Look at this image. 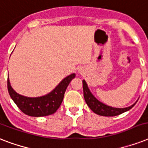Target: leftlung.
<instances>
[{"label": "left lung", "mask_w": 148, "mask_h": 148, "mask_svg": "<svg viewBox=\"0 0 148 148\" xmlns=\"http://www.w3.org/2000/svg\"><path fill=\"white\" fill-rule=\"evenodd\" d=\"M83 83V90H84V97L86 103L88 106L90 108V110H92L93 112L101 116H105V117H113V116H117L119 115L122 113H124L129 110L130 109L133 108L134 106L137 103H133L132 105L127 107V108H114V107H110L108 106L105 103H102L101 101L97 100L96 97L94 96L90 90L88 88V85L85 80L82 81Z\"/></svg>", "instance_id": "8db88e82"}]
</instances>
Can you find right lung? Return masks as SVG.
<instances>
[{
    "mask_svg": "<svg viewBox=\"0 0 148 148\" xmlns=\"http://www.w3.org/2000/svg\"><path fill=\"white\" fill-rule=\"evenodd\" d=\"M76 74H71L63 79L55 88L47 95L40 97H26L15 91L10 85L9 76L8 89L9 95L19 109L25 114L31 117H45L56 112L62 103L64 93L71 81Z\"/></svg>",
    "mask_w": 148,
    "mask_h": 148,
    "instance_id": "right-lung-1",
    "label": "right lung"
}]
</instances>
